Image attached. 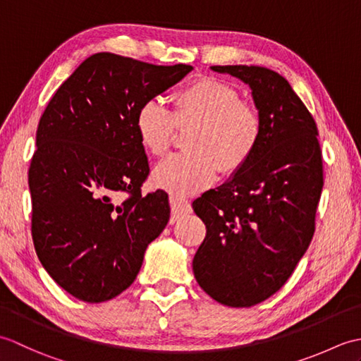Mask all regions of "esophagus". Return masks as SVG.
I'll return each instance as SVG.
<instances>
[{"label":"esophagus","mask_w":361,"mask_h":361,"mask_svg":"<svg viewBox=\"0 0 361 361\" xmlns=\"http://www.w3.org/2000/svg\"><path fill=\"white\" fill-rule=\"evenodd\" d=\"M169 203H171V208H172V216H171V224H175V221H178L180 219H183L188 214H190L192 211V206L185 198H180V197H171L169 198Z\"/></svg>","instance_id":"obj_1"}]
</instances>
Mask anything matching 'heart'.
Here are the masks:
<instances>
[{
	"label": "heart",
	"mask_w": 361,
	"mask_h": 361,
	"mask_svg": "<svg viewBox=\"0 0 361 361\" xmlns=\"http://www.w3.org/2000/svg\"><path fill=\"white\" fill-rule=\"evenodd\" d=\"M172 102L173 111H169L149 99L135 116L137 141L152 157L171 149L176 127H194L186 144L190 152L155 167L152 181L157 188L173 197L192 195L212 185L219 169L234 175L250 163L262 140L264 121L256 106L240 101L231 83L204 75L176 91Z\"/></svg>",
	"instance_id": "1"
}]
</instances>
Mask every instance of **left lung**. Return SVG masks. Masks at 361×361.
Here are the masks:
<instances>
[{"label":"left lung","mask_w":361,"mask_h":361,"mask_svg":"<svg viewBox=\"0 0 361 361\" xmlns=\"http://www.w3.org/2000/svg\"><path fill=\"white\" fill-rule=\"evenodd\" d=\"M251 88L264 121L250 163L192 203L206 225L194 274L228 307H251L274 295L295 271L315 233L323 190L318 128L290 83L264 66H211Z\"/></svg>","instance_id":"obj_1"}]
</instances>
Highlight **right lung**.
Listing matches in <instances>:
<instances>
[{
    "mask_svg": "<svg viewBox=\"0 0 361 361\" xmlns=\"http://www.w3.org/2000/svg\"><path fill=\"white\" fill-rule=\"evenodd\" d=\"M190 70L97 52L42 114L29 167L30 231L44 270L80 301H109L132 286L167 225V194L141 190L150 169L135 116Z\"/></svg>",
    "mask_w": 361,
    "mask_h": 361,
    "instance_id": "add662e5",
    "label": "right lung"
}]
</instances>
